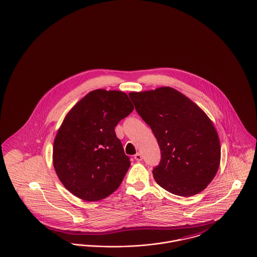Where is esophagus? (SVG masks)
Masks as SVG:
<instances>
[{
    "instance_id": "esophagus-1",
    "label": "esophagus",
    "mask_w": 257,
    "mask_h": 257,
    "mask_svg": "<svg viewBox=\"0 0 257 257\" xmlns=\"http://www.w3.org/2000/svg\"><path fill=\"white\" fill-rule=\"evenodd\" d=\"M135 159H136V161H137V162L142 161V155L140 154V153H137V154L135 155Z\"/></svg>"
}]
</instances>
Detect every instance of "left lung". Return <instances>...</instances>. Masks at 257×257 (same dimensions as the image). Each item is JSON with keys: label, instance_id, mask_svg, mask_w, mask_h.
Listing matches in <instances>:
<instances>
[{"label": "left lung", "instance_id": "8db88e82", "mask_svg": "<svg viewBox=\"0 0 257 257\" xmlns=\"http://www.w3.org/2000/svg\"><path fill=\"white\" fill-rule=\"evenodd\" d=\"M128 95L160 146L162 159L153 170L156 182L181 197L206 188L218 171L221 151L216 130L205 112L170 86Z\"/></svg>", "mask_w": 257, "mask_h": 257}]
</instances>
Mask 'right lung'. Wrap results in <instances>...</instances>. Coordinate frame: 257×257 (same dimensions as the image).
<instances>
[{
    "label": "right lung",
    "instance_id": "obj_1",
    "mask_svg": "<svg viewBox=\"0 0 257 257\" xmlns=\"http://www.w3.org/2000/svg\"><path fill=\"white\" fill-rule=\"evenodd\" d=\"M134 111L120 90L95 89L64 118L53 142L52 161L64 187L88 202L107 198L131 167L115 126Z\"/></svg>",
    "mask_w": 257,
    "mask_h": 257
}]
</instances>
